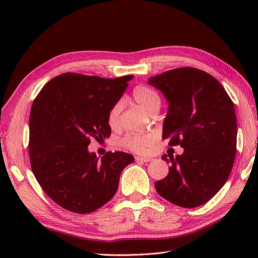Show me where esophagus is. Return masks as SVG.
Segmentation results:
<instances>
[{
	"label": "esophagus",
	"mask_w": 258,
	"mask_h": 258,
	"mask_svg": "<svg viewBox=\"0 0 258 258\" xmlns=\"http://www.w3.org/2000/svg\"><path fill=\"white\" fill-rule=\"evenodd\" d=\"M135 161L136 162H142V163H147V162L153 161V158L149 157V156H136Z\"/></svg>",
	"instance_id": "esophagus-1"
}]
</instances>
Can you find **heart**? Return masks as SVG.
<instances>
[{"mask_svg":"<svg viewBox=\"0 0 258 258\" xmlns=\"http://www.w3.org/2000/svg\"><path fill=\"white\" fill-rule=\"evenodd\" d=\"M133 98L134 101L138 103L141 107H143L149 114H151L153 111H155L156 108H160L161 106L160 96H158L155 91L151 90L150 87H135V90L133 91ZM120 112H122V103L120 102L115 104L111 108V111L108 112L107 122L113 130L117 128L119 126ZM122 144L124 147L131 151L142 153L149 151L151 149L153 144H154V138H153V135L150 134H131L125 136L122 141Z\"/></svg>","mask_w":258,"mask_h":258,"instance_id":"heart-1","label":"heart"}]
</instances>
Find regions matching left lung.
<instances>
[{
  "label": "left lung",
  "mask_w": 258,
  "mask_h": 258,
  "mask_svg": "<svg viewBox=\"0 0 258 258\" xmlns=\"http://www.w3.org/2000/svg\"><path fill=\"white\" fill-rule=\"evenodd\" d=\"M168 102L163 139L180 145L182 155H163L169 163L157 193L173 204L193 208L216 195L231 174L236 155L234 104L222 84L194 68H179L149 79Z\"/></svg>",
  "instance_id": "obj_1"
}]
</instances>
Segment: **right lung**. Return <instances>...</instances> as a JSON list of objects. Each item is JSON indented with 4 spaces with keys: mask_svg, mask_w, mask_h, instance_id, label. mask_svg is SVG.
<instances>
[{
    "mask_svg": "<svg viewBox=\"0 0 258 258\" xmlns=\"http://www.w3.org/2000/svg\"><path fill=\"white\" fill-rule=\"evenodd\" d=\"M133 75L103 79L65 73L51 80L33 102L30 115V160L43 190L70 212H94L112 199L119 175L133 155L89 152L91 139L111 134L107 116Z\"/></svg>",
    "mask_w": 258,
    "mask_h": 258,
    "instance_id": "right-lung-1",
    "label": "right lung"
}]
</instances>
